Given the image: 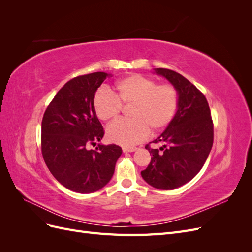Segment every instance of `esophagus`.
Wrapping results in <instances>:
<instances>
[{
  "label": "esophagus",
  "instance_id": "34e87169",
  "mask_svg": "<svg viewBox=\"0 0 252 252\" xmlns=\"http://www.w3.org/2000/svg\"><path fill=\"white\" fill-rule=\"evenodd\" d=\"M122 149H123L124 152H133L138 148H136V147H127V146H124Z\"/></svg>",
  "mask_w": 252,
  "mask_h": 252
}]
</instances>
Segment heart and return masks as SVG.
<instances>
[{
  "label": "heart",
  "mask_w": 252,
  "mask_h": 252,
  "mask_svg": "<svg viewBox=\"0 0 252 252\" xmlns=\"http://www.w3.org/2000/svg\"><path fill=\"white\" fill-rule=\"evenodd\" d=\"M180 95L172 84H158L142 74H130L114 84V94L107 89L96 91L94 109L101 121L119 117L123 105L132 104L130 120H119L107 128L110 142L132 146L145 140L150 130L159 132L168 126L177 114Z\"/></svg>",
  "instance_id": "obj_1"
}]
</instances>
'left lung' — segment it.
Masks as SVG:
<instances>
[{
    "mask_svg": "<svg viewBox=\"0 0 252 252\" xmlns=\"http://www.w3.org/2000/svg\"><path fill=\"white\" fill-rule=\"evenodd\" d=\"M155 70L177 87L180 103L171 123L154 141L163 146H145L152 157L141 174L152 187L171 190L186 184L202 169L213 144V122L207 100L192 83L170 69Z\"/></svg>",
    "mask_w": 252,
    "mask_h": 252,
    "instance_id": "left-lung-1",
    "label": "left lung"
}]
</instances>
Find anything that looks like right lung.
<instances>
[{
  "mask_svg": "<svg viewBox=\"0 0 252 252\" xmlns=\"http://www.w3.org/2000/svg\"><path fill=\"white\" fill-rule=\"evenodd\" d=\"M105 72L79 75L68 81L45 110L41 150L49 171L58 182L80 193L94 192L112 178L122 155L116 144H97L104 128L94 109L96 89L107 78Z\"/></svg>",
  "mask_w": 252,
  "mask_h": 252,
  "instance_id": "right-lung-1",
  "label": "right lung"
}]
</instances>
